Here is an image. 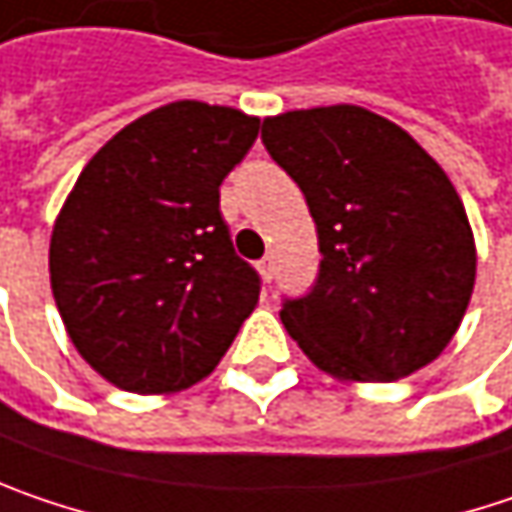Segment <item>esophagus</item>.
Returning a JSON list of instances; mask_svg holds the SVG:
<instances>
[{
	"mask_svg": "<svg viewBox=\"0 0 512 512\" xmlns=\"http://www.w3.org/2000/svg\"><path fill=\"white\" fill-rule=\"evenodd\" d=\"M259 271H262L265 279H271V276H274V256H265V259L259 262Z\"/></svg>",
	"mask_w": 512,
	"mask_h": 512,
	"instance_id": "esophagus-1",
	"label": "esophagus"
}]
</instances>
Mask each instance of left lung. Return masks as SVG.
Instances as JSON below:
<instances>
[{
    "label": "left lung",
    "instance_id": "8db88e82",
    "mask_svg": "<svg viewBox=\"0 0 512 512\" xmlns=\"http://www.w3.org/2000/svg\"><path fill=\"white\" fill-rule=\"evenodd\" d=\"M268 154L306 195L320 274L279 317L341 382H396L431 364L475 288V236L449 174L420 142L355 104L288 110L262 125Z\"/></svg>",
    "mask_w": 512,
    "mask_h": 512
}]
</instances>
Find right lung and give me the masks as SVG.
Listing matches in <instances>:
<instances>
[{
    "instance_id": "1",
    "label": "right lung",
    "mask_w": 512,
    "mask_h": 512,
    "mask_svg": "<svg viewBox=\"0 0 512 512\" xmlns=\"http://www.w3.org/2000/svg\"><path fill=\"white\" fill-rule=\"evenodd\" d=\"M259 136L236 107L171 101L95 151L60 206L49 276L69 341L128 393L206 379L259 303L218 186Z\"/></svg>"
}]
</instances>
